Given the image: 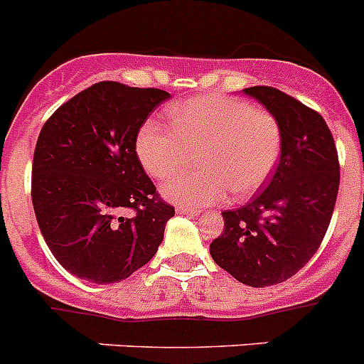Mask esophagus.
I'll return each instance as SVG.
<instances>
[{"label": "esophagus", "instance_id": "34e87169", "mask_svg": "<svg viewBox=\"0 0 364 364\" xmlns=\"http://www.w3.org/2000/svg\"><path fill=\"white\" fill-rule=\"evenodd\" d=\"M176 213L178 215H200V209L188 208V205H176Z\"/></svg>", "mask_w": 364, "mask_h": 364}]
</instances>
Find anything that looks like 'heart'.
<instances>
[{
	"mask_svg": "<svg viewBox=\"0 0 364 364\" xmlns=\"http://www.w3.org/2000/svg\"><path fill=\"white\" fill-rule=\"evenodd\" d=\"M173 128L148 121L135 139L136 159L151 178L168 180L196 155L198 171L176 176L162 195L176 204L202 208L228 189L245 200L271 178L283 148V129L271 112L247 101L208 95L169 109Z\"/></svg>",
	"mask_w": 364,
	"mask_h": 364,
	"instance_id": "1",
	"label": "heart"
}]
</instances>
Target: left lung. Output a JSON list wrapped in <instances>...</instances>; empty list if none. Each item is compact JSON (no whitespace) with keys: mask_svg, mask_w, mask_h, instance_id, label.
<instances>
[{"mask_svg":"<svg viewBox=\"0 0 364 364\" xmlns=\"http://www.w3.org/2000/svg\"><path fill=\"white\" fill-rule=\"evenodd\" d=\"M243 93L262 102L283 129L276 171L247 205L223 211V232L209 252L249 287L294 276L321 245L339 189V160L325 119L272 86Z\"/></svg>","mask_w":364,"mask_h":364,"instance_id":"1","label":"left lung"}]
</instances>
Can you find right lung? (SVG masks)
I'll return each instance as SVG.
<instances>
[{
    "label": "right lung",
    "mask_w": 364,
    "mask_h": 364,
    "mask_svg": "<svg viewBox=\"0 0 364 364\" xmlns=\"http://www.w3.org/2000/svg\"><path fill=\"white\" fill-rule=\"evenodd\" d=\"M166 99L164 90L95 82L41 128L32 204L46 245L73 276L115 283L155 256L175 208L146 175L135 139Z\"/></svg>",
    "instance_id": "add662e5"
}]
</instances>
